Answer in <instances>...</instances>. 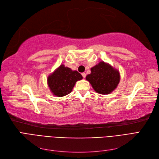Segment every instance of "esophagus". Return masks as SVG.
Instances as JSON below:
<instances>
[{"mask_svg": "<svg viewBox=\"0 0 159 159\" xmlns=\"http://www.w3.org/2000/svg\"><path fill=\"white\" fill-rule=\"evenodd\" d=\"M81 75H82L84 78H85V77H86V74H85V73H81Z\"/></svg>", "mask_w": 159, "mask_h": 159, "instance_id": "esophagus-1", "label": "esophagus"}]
</instances>
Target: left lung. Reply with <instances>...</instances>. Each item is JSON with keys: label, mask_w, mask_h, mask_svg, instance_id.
Returning a JSON list of instances; mask_svg holds the SVG:
<instances>
[{"label": "left lung", "mask_w": 159, "mask_h": 159, "mask_svg": "<svg viewBox=\"0 0 159 159\" xmlns=\"http://www.w3.org/2000/svg\"><path fill=\"white\" fill-rule=\"evenodd\" d=\"M120 78L119 71L103 61L92 67L91 74L85 78L95 92L103 95L112 93L117 88Z\"/></svg>", "instance_id": "1"}]
</instances>
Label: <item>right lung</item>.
I'll return each mask as SVG.
<instances>
[{"label":"right lung","mask_w":159,"mask_h":159,"mask_svg":"<svg viewBox=\"0 0 159 159\" xmlns=\"http://www.w3.org/2000/svg\"><path fill=\"white\" fill-rule=\"evenodd\" d=\"M82 79V75L78 71L61 64L48 76L47 84L53 95L63 97L70 93L77 81Z\"/></svg>","instance_id":"add662e5"}]
</instances>
